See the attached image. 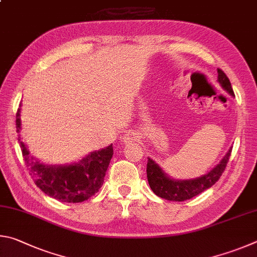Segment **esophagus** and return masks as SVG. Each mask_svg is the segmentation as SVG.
Segmentation results:
<instances>
[{
	"label": "esophagus",
	"mask_w": 257,
	"mask_h": 257,
	"mask_svg": "<svg viewBox=\"0 0 257 257\" xmlns=\"http://www.w3.org/2000/svg\"><path fill=\"white\" fill-rule=\"evenodd\" d=\"M137 138H138V137H137L136 133L132 132V131H128V132H126V133L124 134L123 138H121V140H123L124 143H128V142L136 141Z\"/></svg>",
	"instance_id": "obj_1"
}]
</instances>
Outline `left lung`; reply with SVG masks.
<instances>
[{"label": "left lung", "instance_id": "obj_1", "mask_svg": "<svg viewBox=\"0 0 257 257\" xmlns=\"http://www.w3.org/2000/svg\"><path fill=\"white\" fill-rule=\"evenodd\" d=\"M218 82L221 84V87L230 96L235 97L230 81H229L228 76L224 74V72L220 69H218ZM230 154L231 148L214 168L211 169L205 175H202V176L193 179H175L170 177L161 169L158 164H156V161L151 158H148V182H149V185L155 194L161 197V199L175 202L190 200L192 197L201 194L202 192L208 190V188L218 182V179L224 172Z\"/></svg>", "mask_w": 257, "mask_h": 257}]
</instances>
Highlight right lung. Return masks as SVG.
I'll list each match as a JSON object with an SVG mask.
<instances>
[{"label":"right lung","instance_id":"obj_1","mask_svg":"<svg viewBox=\"0 0 257 257\" xmlns=\"http://www.w3.org/2000/svg\"><path fill=\"white\" fill-rule=\"evenodd\" d=\"M21 106V105H20ZM20 110L17 111V132L20 133ZM24 156L35 184L45 194L66 203H79L96 194L101 187L108 166L114 155L112 145L98 151H92L82 159L66 165H47L40 163L31 156L28 148L18 138Z\"/></svg>","mask_w":257,"mask_h":257}]
</instances>
